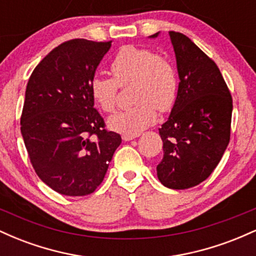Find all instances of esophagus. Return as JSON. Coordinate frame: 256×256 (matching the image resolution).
I'll return each mask as SVG.
<instances>
[{"label":"esophagus","instance_id":"obj_1","mask_svg":"<svg viewBox=\"0 0 256 256\" xmlns=\"http://www.w3.org/2000/svg\"><path fill=\"white\" fill-rule=\"evenodd\" d=\"M140 134H122V140H134V138H137Z\"/></svg>","mask_w":256,"mask_h":256}]
</instances>
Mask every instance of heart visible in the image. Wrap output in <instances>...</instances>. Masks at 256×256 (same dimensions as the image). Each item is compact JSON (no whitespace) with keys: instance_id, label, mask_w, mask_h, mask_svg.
I'll list each match as a JSON object with an SVG mask.
<instances>
[{"instance_id":"heart-1","label":"heart","mask_w":256,"mask_h":256,"mask_svg":"<svg viewBox=\"0 0 256 256\" xmlns=\"http://www.w3.org/2000/svg\"><path fill=\"white\" fill-rule=\"evenodd\" d=\"M113 77L96 74L90 80V92L95 104L106 113L116 107L120 86L131 83V96L136 104L110 116L113 130L138 134L156 120L158 110L170 112L178 98L177 70L168 58L149 48L124 46L110 62Z\"/></svg>"}]
</instances>
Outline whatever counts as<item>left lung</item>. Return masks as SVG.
I'll return each instance as SVG.
<instances>
[{"label": "left lung", "mask_w": 256, "mask_h": 256, "mask_svg": "<svg viewBox=\"0 0 256 256\" xmlns=\"http://www.w3.org/2000/svg\"><path fill=\"white\" fill-rule=\"evenodd\" d=\"M168 34L180 82L170 118L158 128L164 158L156 171L165 186L182 190L206 180L222 160L230 142L232 98L212 58L185 34Z\"/></svg>", "instance_id": "left-lung-1"}]
</instances>
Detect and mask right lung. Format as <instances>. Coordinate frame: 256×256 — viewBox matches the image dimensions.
<instances>
[{
  "instance_id": "1",
  "label": "right lung",
  "mask_w": 256,
  "mask_h": 256,
  "mask_svg": "<svg viewBox=\"0 0 256 256\" xmlns=\"http://www.w3.org/2000/svg\"><path fill=\"white\" fill-rule=\"evenodd\" d=\"M112 40L74 38L37 64L28 82L20 130L37 176L58 194L85 196L104 180L119 134L94 108L90 80Z\"/></svg>"
}]
</instances>
